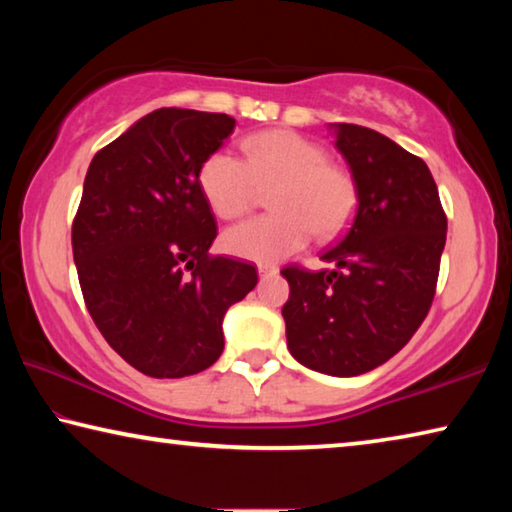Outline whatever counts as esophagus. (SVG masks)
I'll return each mask as SVG.
<instances>
[{
    "label": "esophagus",
    "instance_id": "34e87169",
    "mask_svg": "<svg viewBox=\"0 0 512 512\" xmlns=\"http://www.w3.org/2000/svg\"><path fill=\"white\" fill-rule=\"evenodd\" d=\"M257 273H259V277H271L277 273V266L275 264H259Z\"/></svg>",
    "mask_w": 512,
    "mask_h": 512
}]
</instances>
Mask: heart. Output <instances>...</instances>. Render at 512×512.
<instances>
[{"mask_svg":"<svg viewBox=\"0 0 512 512\" xmlns=\"http://www.w3.org/2000/svg\"><path fill=\"white\" fill-rule=\"evenodd\" d=\"M244 162L214 151L198 167V189L221 219H237L270 189L271 214L255 216L223 232L230 255L273 264L320 241L339 237L359 205V187L348 169L327 160L323 146L293 131H262L241 142Z\"/></svg>","mask_w":512,"mask_h":512,"instance_id":"1","label":"heart"}]
</instances>
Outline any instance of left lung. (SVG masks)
Masks as SVG:
<instances>
[{
  "label": "left lung",
  "instance_id": "left-lung-1",
  "mask_svg": "<svg viewBox=\"0 0 512 512\" xmlns=\"http://www.w3.org/2000/svg\"><path fill=\"white\" fill-rule=\"evenodd\" d=\"M359 187L350 230L327 248L334 271L287 266L282 307L293 359L332 377H357L409 343L429 314L447 216L424 160L386 135L329 126Z\"/></svg>",
  "mask_w": 512,
  "mask_h": 512
}]
</instances>
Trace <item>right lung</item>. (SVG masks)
<instances>
[{
	"label": "right lung",
	"mask_w": 512,
	"mask_h": 512,
	"mask_svg": "<svg viewBox=\"0 0 512 512\" xmlns=\"http://www.w3.org/2000/svg\"><path fill=\"white\" fill-rule=\"evenodd\" d=\"M237 121L160 108L94 155L72 225L74 264L94 325L155 379L196 375L221 357L223 316L255 289V266L212 257L216 221L198 167Z\"/></svg>",
	"instance_id": "right-lung-1"
}]
</instances>
